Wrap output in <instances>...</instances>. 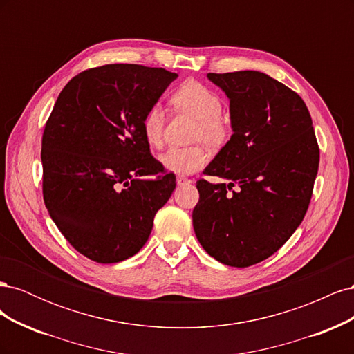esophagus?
<instances>
[{
	"mask_svg": "<svg viewBox=\"0 0 354 354\" xmlns=\"http://www.w3.org/2000/svg\"><path fill=\"white\" fill-rule=\"evenodd\" d=\"M190 183H192V180H189V178L183 177V176H178L177 177V185L178 186H185V185H190Z\"/></svg>",
	"mask_w": 354,
	"mask_h": 354,
	"instance_id": "esophagus-1",
	"label": "esophagus"
}]
</instances>
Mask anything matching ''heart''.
<instances>
[{
    "label": "heart",
    "mask_w": 354,
    "mask_h": 354,
    "mask_svg": "<svg viewBox=\"0 0 354 354\" xmlns=\"http://www.w3.org/2000/svg\"><path fill=\"white\" fill-rule=\"evenodd\" d=\"M178 111L194 116L196 128L194 140L205 143L209 149H220L230 136L229 125L221 120L223 104L218 95L205 85L196 81H186L173 93L171 97ZM164 111L159 106H152L142 121L145 142L151 147H159L164 138ZM208 155L201 146L169 147L159 156V162L167 171L186 176L199 171L207 164Z\"/></svg>",
    "instance_id": "1"
}]
</instances>
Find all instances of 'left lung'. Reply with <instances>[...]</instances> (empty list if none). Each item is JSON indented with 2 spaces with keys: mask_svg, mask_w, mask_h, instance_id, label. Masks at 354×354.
I'll return each instance as SVG.
<instances>
[{
  "mask_svg": "<svg viewBox=\"0 0 354 354\" xmlns=\"http://www.w3.org/2000/svg\"><path fill=\"white\" fill-rule=\"evenodd\" d=\"M207 78L229 99L233 134L203 171L226 183H196L194 229L217 261L248 267L269 259L301 224L319 147L306 103L282 82L259 71Z\"/></svg>",
  "mask_w": 354,
  "mask_h": 354,
  "instance_id": "left-lung-1",
  "label": "left lung"
}]
</instances>
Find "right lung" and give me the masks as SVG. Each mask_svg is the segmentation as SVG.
Wrapping results in <instances>:
<instances>
[{"label": "right lung", "instance_id": "right-lung-1", "mask_svg": "<svg viewBox=\"0 0 354 354\" xmlns=\"http://www.w3.org/2000/svg\"><path fill=\"white\" fill-rule=\"evenodd\" d=\"M178 77L115 63L62 90L42 134V195L51 220L87 259L120 263L142 250L176 189L151 155L142 121Z\"/></svg>", "mask_w": 354, "mask_h": 354}]
</instances>
